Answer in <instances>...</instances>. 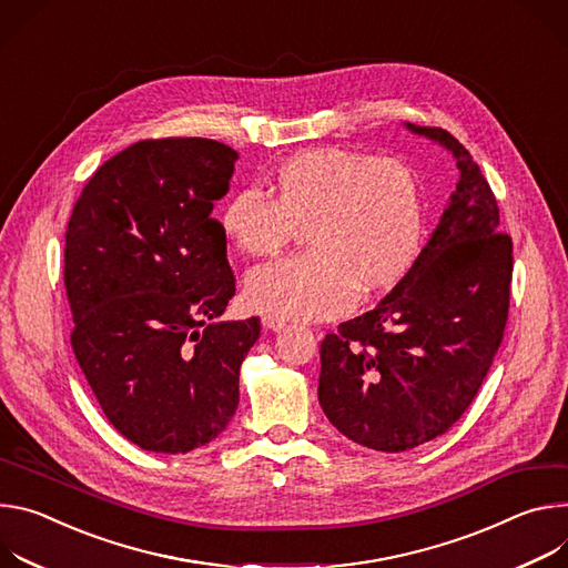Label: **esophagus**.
<instances>
[{"instance_id": "esophagus-1", "label": "esophagus", "mask_w": 568, "mask_h": 568, "mask_svg": "<svg viewBox=\"0 0 568 568\" xmlns=\"http://www.w3.org/2000/svg\"><path fill=\"white\" fill-rule=\"evenodd\" d=\"M262 325H264L266 329H271V332H282V329L286 327V323H284L282 318L271 316V313H264V316H262Z\"/></svg>"}]
</instances>
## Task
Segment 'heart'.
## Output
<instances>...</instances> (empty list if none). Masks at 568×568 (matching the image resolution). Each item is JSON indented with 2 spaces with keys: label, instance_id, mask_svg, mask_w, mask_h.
<instances>
[{
  "label": "heart",
  "instance_id": "obj_1",
  "mask_svg": "<svg viewBox=\"0 0 568 568\" xmlns=\"http://www.w3.org/2000/svg\"><path fill=\"white\" fill-rule=\"evenodd\" d=\"M271 195L239 189L221 210L225 239L247 257H273L304 227L308 252L255 268L250 304L282 321H321L397 286L424 241L417 173L399 158L321 146L286 158Z\"/></svg>",
  "mask_w": 568,
  "mask_h": 568
}]
</instances>
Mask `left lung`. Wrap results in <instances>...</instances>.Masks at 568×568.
<instances>
[{"label": "left lung", "instance_id": "left-lung-1", "mask_svg": "<svg viewBox=\"0 0 568 568\" xmlns=\"http://www.w3.org/2000/svg\"><path fill=\"white\" fill-rule=\"evenodd\" d=\"M460 171L410 273L321 343L318 399L352 443L399 454L447 433L474 402L508 323L513 241L469 151L447 131L404 123Z\"/></svg>", "mask_w": 568, "mask_h": 568}]
</instances>
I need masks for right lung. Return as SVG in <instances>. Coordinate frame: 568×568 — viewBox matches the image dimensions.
<instances>
[{"label":"right lung","instance_id":"1","mask_svg":"<svg viewBox=\"0 0 568 568\" xmlns=\"http://www.w3.org/2000/svg\"><path fill=\"white\" fill-rule=\"evenodd\" d=\"M239 153L203 138L146 140L85 184L65 234L72 347L110 424L155 454L205 447L239 406L260 318L223 321L234 295L212 219Z\"/></svg>","mask_w":568,"mask_h":568}]
</instances>
